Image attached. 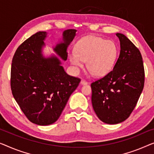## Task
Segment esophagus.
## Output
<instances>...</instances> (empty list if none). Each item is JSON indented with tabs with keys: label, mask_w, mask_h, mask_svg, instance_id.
<instances>
[{
	"label": "esophagus",
	"mask_w": 154,
	"mask_h": 154,
	"mask_svg": "<svg viewBox=\"0 0 154 154\" xmlns=\"http://www.w3.org/2000/svg\"><path fill=\"white\" fill-rule=\"evenodd\" d=\"M80 84H82V85H86V84H88V82H86L85 80H81V82H80Z\"/></svg>",
	"instance_id": "obj_1"
}]
</instances>
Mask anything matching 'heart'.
Instances as JSON below:
<instances>
[{"label": "heart", "mask_w": 154, "mask_h": 154, "mask_svg": "<svg viewBox=\"0 0 154 154\" xmlns=\"http://www.w3.org/2000/svg\"><path fill=\"white\" fill-rule=\"evenodd\" d=\"M117 54V47L113 41L90 35L78 42L75 51L69 54V60L76 68H83V61H86L91 75L103 77L112 70Z\"/></svg>", "instance_id": "obj_1"}]
</instances>
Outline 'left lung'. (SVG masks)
<instances>
[{
  "instance_id": "1",
  "label": "left lung",
  "mask_w": 154,
  "mask_h": 154,
  "mask_svg": "<svg viewBox=\"0 0 154 154\" xmlns=\"http://www.w3.org/2000/svg\"><path fill=\"white\" fill-rule=\"evenodd\" d=\"M116 35L121 50L113 70L91 85L94 112L100 120L107 124H117L129 117L144 84L140 50L125 35Z\"/></svg>"
}]
</instances>
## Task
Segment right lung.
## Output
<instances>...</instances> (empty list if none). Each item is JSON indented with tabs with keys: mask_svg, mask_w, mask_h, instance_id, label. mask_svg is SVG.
Returning <instances> with one entry per match:
<instances>
[{
	"mask_svg": "<svg viewBox=\"0 0 154 154\" xmlns=\"http://www.w3.org/2000/svg\"><path fill=\"white\" fill-rule=\"evenodd\" d=\"M75 29L63 33V40L53 48L62 60L76 35ZM47 33L39 31L25 40L15 51L11 67V90L23 114L35 124H52L59 118L80 79L70 76L57 56H43Z\"/></svg>",
	"mask_w": 154,
	"mask_h": 154,
	"instance_id": "obj_1",
	"label": "right lung"
}]
</instances>
